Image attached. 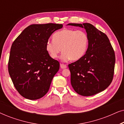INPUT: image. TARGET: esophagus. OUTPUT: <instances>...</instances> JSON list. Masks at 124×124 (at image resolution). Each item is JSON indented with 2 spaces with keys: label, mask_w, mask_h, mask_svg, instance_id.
<instances>
[{
  "label": "esophagus",
  "mask_w": 124,
  "mask_h": 124,
  "mask_svg": "<svg viewBox=\"0 0 124 124\" xmlns=\"http://www.w3.org/2000/svg\"><path fill=\"white\" fill-rule=\"evenodd\" d=\"M67 67V65H65V64H60V68L62 69H65Z\"/></svg>",
  "instance_id": "34e87169"
}]
</instances>
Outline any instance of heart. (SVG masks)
Wrapping results in <instances>:
<instances>
[{
  "instance_id": "b5f03b06",
  "label": "heart",
  "mask_w": 124,
  "mask_h": 124,
  "mask_svg": "<svg viewBox=\"0 0 124 124\" xmlns=\"http://www.w3.org/2000/svg\"><path fill=\"white\" fill-rule=\"evenodd\" d=\"M52 40L46 43L47 51L52 58L56 59L59 57L62 49V54L60 58L64 62L82 58L87 50L89 42L86 32L69 29L55 32L52 35Z\"/></svg>"
}]
</instances>
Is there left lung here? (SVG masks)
Returning <instances> with one entry per match:
<instances>
[{"instance_id":"1","label":"left lung","mask_w":124,"mask_h":124,"mask_svg":"<svg viewBox=\"0 0 124 124\" xmlns=\"http://www.w3.org/2000/svg\"><path fill=\"white\" fill-rule=\"evenodd\" d=\"M86 30L89 46L84 56L68 65L74 91L82 96L94 95L111 84L114 74L115 55L106 34L89 23H68Z\"/></svg>"}]
</instances>
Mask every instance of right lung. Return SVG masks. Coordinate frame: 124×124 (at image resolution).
Instances as JSON below:
<instances>
[{
  "label": "right lung",
  "instance_id": "right-lung-1",
  "mask_svg": "<svg viewBox=\"0 0 124 124\" xmlns=\"http://www.w3.org/2000/svg\"><path fill=\"white\" fill-rule=\"evenodd\" d=\"M62 28L58 23L31 25L13 42L8 72L16 89L25 98L38 99L48 92L60 64L49 55L46 43Z\"/></svg>",
  "mask_w": 124,
  "mask_h": 124
}]
</instances>
